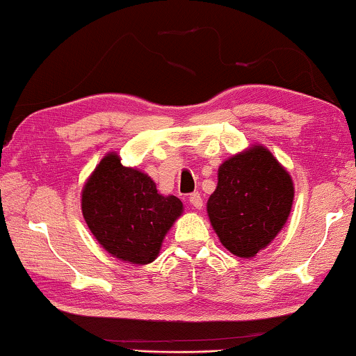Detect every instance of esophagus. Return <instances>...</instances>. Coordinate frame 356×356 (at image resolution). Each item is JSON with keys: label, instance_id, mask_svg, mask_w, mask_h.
Here are the masks:
<instances>
[{"label": "esophagus", "instance_id": "esophagus-1", "mask_svg": "<svg viewBox=\"0 0 356 356\" xmlns=\"http://www.w3.org/2000/svg\"><path fill=\"white\" fill-rule=\"evenodd\" d=\"M189 202H191V206L194 209H202V197L199 193H193L191 196H189Z\"/></svg>", "mask_w": 356, "mask_h": 356}]
</instances>
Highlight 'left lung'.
<instances>
[{
	"instance_id": "1",
	"label": "left lung",
	"mask_w": 356,
	"mask_h": 356,
	"mask_svg": "<svg viewBox=\"0 0 356 356\" xmlns=\"http://www.w3.org/2000/svg\"><path fill=\"white\" fill-rule=\"evenodd\" d=\"M293 183L262 145L233 155L218 168L207 213L220 243L238 257H252L269 245L290 216Z\"/></svg>"
}]
</instances>
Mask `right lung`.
Here are the masks:
<instances>
[{
  "label": "right lung",
  "instance_id": "1",
  "mask_svg": "<svg viewBox=\"0 0 356 356\" xmlns=\"http://www.w3.org/2000/svg\"><path fill=\"white\" fill-rule=\"evenodd\" d=\"M183 204L162 196L147 175L123 167L116 154L102 159L82 189V216L97 241L121 261L149 264L159 256Z\"/></svg>",
  "mask_w": 356,
  "mask_h": 356
}]
</instances>
